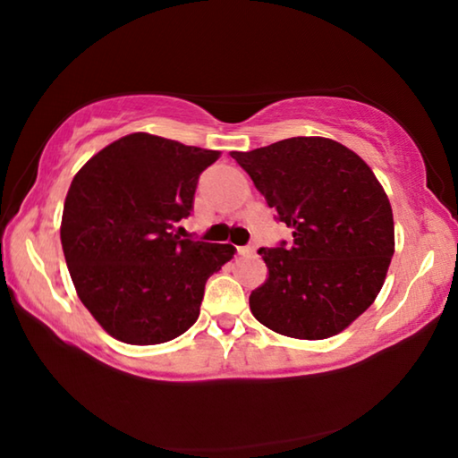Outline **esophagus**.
<instances>
[{
    "instance_id": "1",
    "label": "esophagus",
    "mask_w": 458,
    "mask_h": 458,
    "mask_svg": "<svg viewBox=\"0 0 458 458\" xmlns=\"http://www.w3.org/2000/svg\"><path fill=\"white\" fill-rule=\"evenodd\" d=\"M238 254H242V257H250V254H254V246H238Z\"/></svg>"
}]
</instances>
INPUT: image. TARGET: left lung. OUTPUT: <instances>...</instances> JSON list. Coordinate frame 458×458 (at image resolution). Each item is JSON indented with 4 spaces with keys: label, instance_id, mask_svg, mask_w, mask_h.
<instances>
[{
    "label": "left lung",
    "instance_id": "8db88e82",
    "mask_svg": "<svg viewBox=\"0 0 458 458\" xmlns=\"http://www.w3.org/2000/svg\"><path fill=\"white\" fill-rule=\"evenodd\" d=\"M291 242L260 248L267 283L257 319L286 337L327 339L374 303L394 257L390 201L360 155L323 137L232 151Z\"/></svg>",
    "mask_w": 458,
    "mask_h": 458
}]
</instances>
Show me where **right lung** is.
I'll list each match as a JSON object with an SVG mask.
<instances>
[{
	"instance_id": "1",
	"label": "right lung",
	"mask_w": 458,
	"mask_h": 458,
	"mask_svg": "<svg viewBox=\"0 0 458 458\" xmlns=\"http://www.w3.org/2000/svg\"><path fill=\"white\" fill-rule=\"evenodd\" d=\"M220 151L133 133L74 175L60 240L76 293L114 339L165 344L196 323L206 281L230 244L174 234L193 210L199 174Z\"/></svg>"
}]
</instances>
